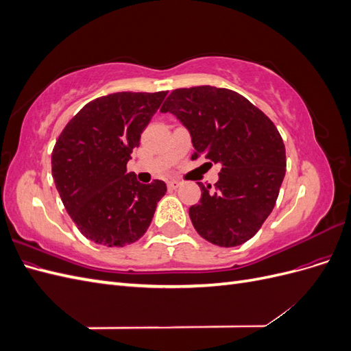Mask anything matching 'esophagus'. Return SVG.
Here are the masks:
<instances>
[{
  "label": "esophagus",
  "instance_id": "34e87169",
  "mask_svg": "<svg viewBox=\"0 0 351 351\" xmlns=\"http://www.w3.org/2000/svg\"><path fill=\"white\" fill-rule=\"evenodd\" d=\"M180 182H176V180H171V182H168L167 183V186H168V189H171V190H174V189H177V187H180Z\"/></svg>",
  "mask_w": 351,
  "mask_h": 351
}]
</instances>
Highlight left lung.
<instances>
[{"instance_id":"8db88e82","label":"left lung","mask_w":351,"mask_h":351,"mask_svg":"<svg viewBox=\"0 0 351 351\" xmlns=\"http://www.w3.org/2000/svg\"><path fill=\"white\" fill-rule=\"evenodd\" d=\"M161 111L187 127L193 159L222 165L215 187L199 184L202 197L189 209L199 236L221 247L246 243L272 212L285 176L277 127L243 95L215 86L176 89Z\"/></svg>"}]
</instances>
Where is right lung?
Instances as JSON below:
<instances>
[{
    "mask_svg": "<svg viewBox=\"0 0 351 351\" xmlns=\"http://www.w3.org/2000/svg\"><path fill=\"white\" fill-rule=\"evenodd\" d=\"M167 90L117 92L88 102L62 129L51 155L60 197L82 234L123 247L149 227L167 186L142 184L127 162Z\"/></svg>",
    "mask_w": 351,
    "mask_h": 351,
    "instance_id": "right-lung-1",
    "label": "right lung"
}]
</instances>
